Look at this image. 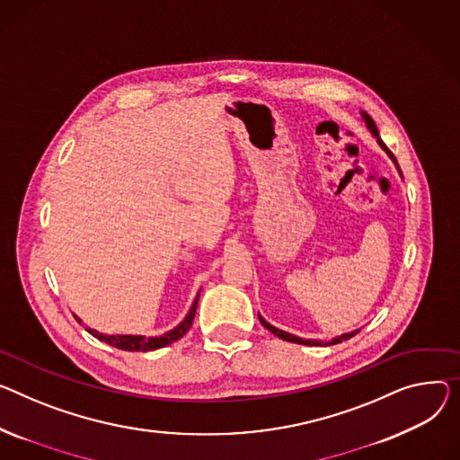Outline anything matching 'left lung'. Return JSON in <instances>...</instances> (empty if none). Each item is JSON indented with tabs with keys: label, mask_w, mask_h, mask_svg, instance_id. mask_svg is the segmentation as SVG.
Masks as SVG:
<instances>
[{
	"label": "left lung",
	"mask_w": 460,
	"mask_h": 460,
	"mask_svg": "<svg viewBox=\"0 0 460 460\" xmlns=\"http://www.w3.org/2000/svg\"><path fill=\"white\" fill-rule=\"evenodd\" d=\"M364 119H366V126H368V129L377 137V142H379V146L388 153L390 155V159L395 163V166H397V170H400V164H397V161H395V157H394V153L385 146V142L379 138V131H377V126H376V121L368 116V114H364ZM402 172V170H400ZM259 320H261V323L270 331V332H273L275 336H279V339H283V341H287V342H294V344H305V346H322L323 342H318V341H303V339H297V336H294V334H290V332H285V331H281V329H278V327H273V325H270L266 320H262L261 316H259ZM358 331H353V332H346V334H342V336H339V339H334V341H331L329 342V346H332V344H339V342H342V341H349L351 336H355ZM325 346H327V342H325Z\"/></svg>",
	"instance_id": "left-lung-1"
}]
</instances>
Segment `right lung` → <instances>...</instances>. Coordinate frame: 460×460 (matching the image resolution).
<instances>
[{
    "instance_id": "add662e5",
    "label": "right lung",
    "mask_w": 460,
    "mask_h": 460,
    "mask_svg": "<svg viewBox=\"0 0 460 460\" xmlns=\"http://www.w3.org/2000/svg\"><path fill=\"white\" fill-rule=\"evenodd\" d=\"M198 299H199V296L196 297V301H194V305H192V309H190V313L187 314L185 320H182V322H181L175 329H172L170 332H166V334H163V336H155V339H144V336H121V334L111 336V334H102V332H98V331H94V329H86V331H88L92 336H96L98 341H102V342H105V344H109V346H114V348H118V349H124V351H153V349L164 348V346H168V344L179 341L181 336L190 329V325H192V322H194V316H196ZM75 320L81 322L79 318H75Z\"/></svg>"
}]
</instances>
